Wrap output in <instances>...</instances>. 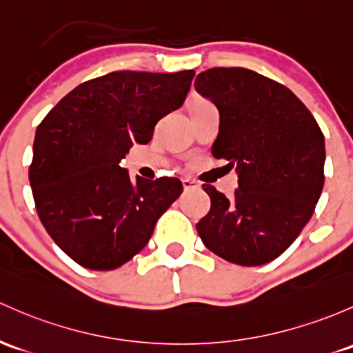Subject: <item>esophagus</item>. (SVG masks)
<instances>
[{"label": "esophagus", "instance_id": "obj_1", "mask_svg": "<svg viewBox=\"0 0 353 353\" xmlns=\"http://www.w3.org/2000/svg\"><path fill=\"white\" fill-rule=\"evenodd\" d=\"M183 186H184V189H186V191H191V189L198 188V184H196L192 179H189V177H184V179H183Z\"/></svg>", "mask_w": 353, "mask_h": 353}]
</instances>
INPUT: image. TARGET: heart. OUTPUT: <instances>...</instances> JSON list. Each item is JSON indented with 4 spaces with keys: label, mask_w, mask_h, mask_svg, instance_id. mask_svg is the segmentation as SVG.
<instances>
[{
    "label": "heart",
    "mask_w": 353,
    "mask_h": 353,
    "mask_svg": "<svg viewBox=\"0 0 353 353\" xmlns=\"http://www.w3.org/2000/svg\"><path fill=\"white\" fill-rule=\"evenodd\" d=\"M205 105H210V101H206V99L203 98H194L191 103H189V110L198 108V106H205Z\"/></svg>",
    "instance_id": "heart-1"
}]
</instances>
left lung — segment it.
<instances>
[{
  "instance_id": "8db88e82",
  "label": "left lung",
  "mask_w": 353,
  "mask_h": 353,
  "mask_svg": "<svg viewBox=\"0 0 353 353\" xmlns=\"http://www.w3.org/2000/svg\"><path fill=\"white\" fill-rule=\"evenodd\" d=\"M194 88L220 111L211 154L239 174L232 199L203 186L211 210L196 230L232 264H267L298 239L320 199L323 133L294 92L254 70L208 69Z\"/></svg>"
}]
</instances>
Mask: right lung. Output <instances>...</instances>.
<instances>
[{"instance_id":"obj_1","label":"right lung","mask_w":353,"mask_h":353,"mask_svg":"<svg viewBox=\"0 0 353 353\" xmlns=\"http://www.w3.org/2000/svg\"><path fill=\"white\" fill-rule=\"evenodd\" d=\"M192 77L194 70L110 72L72 89L39 125L28 170L37 213L79 265H123L181 196L176 177L133 181L120 162L133 143L150 142L162 117L183 106Z\"/></svg>"}]
</instances>
